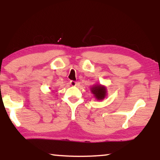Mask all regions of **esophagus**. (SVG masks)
<instances>
[{
	"instance_id": "1",
	"label": "esophagus",
	"mask_w": 160,
	"mask_h": 160,
	"mask_svg": "<svg viewBox=\"0 0 160 160\" xmlns=\"http://www.w3.org/2000/svg\"><path fill=\"white\" fill-rule=\"evenodd\" d=\"M70 84H71V86H76V82H75V81H71V82H70Z\"/></svg>"
}]
</instances>
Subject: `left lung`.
<instances>
[{
  "instance_id": "1",
  "label": "left lung",
  "mask_w": 160,
  "mask_h": 160,
  "mask_svg": "<svg viewBox=\"0 0 160 160\" xmlns=\"http://www.w3.org/2000/svg\"><path fill=\"white\" fill-rule=\"evenodd\" d=\"M92 92L95 95V97L98 100H102L106 97V89L100 85H97L92 88Z\"/></svg>"
}]
</instances>
